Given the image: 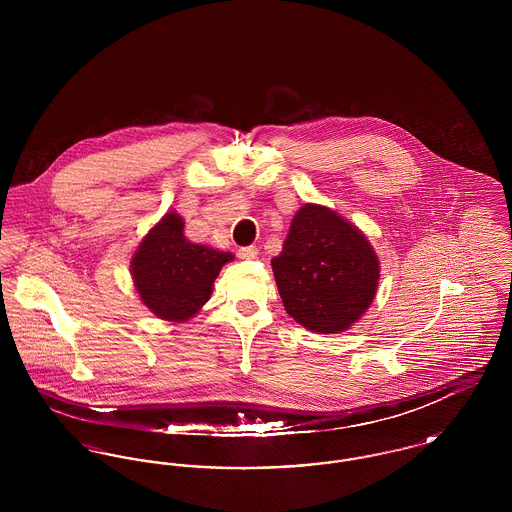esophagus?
<instances>
[{"label": "esophagus", "instance_id": "1", "mask_svg": "<svg viewBox=\"0 0 512 512\" xmlns=\"http://www.w3.org/2000/svg\"><path fill=\"white\" fill-rule=\"evenodd\" d=\"M257 255H259L257 245H245V247L238 249V257H240V259H255Z\"/></svg>", "mask_w": 512, "mask_h": 512}]
</instances>
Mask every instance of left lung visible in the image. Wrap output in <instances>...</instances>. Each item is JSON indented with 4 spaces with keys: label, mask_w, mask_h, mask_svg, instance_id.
Listing matches in <instances>:
<instances>
[{
    "label": "left lung",
    "mask_w": 512,
    "mask_h": 512,
    "mask_svg": "<svg viewBox=\"0 0 512 512\" xmlns=\"http://www.w3.org/2000/svg\"><path fill=\"white\" fill-rule=\"evenodd\" d=\"M272 272L293 320L336 334L372 303L380 265L361 230L328 207L307 203L293 217Z\"/></svg>",
    "instance_id": "left-lung-1"
}]
</instances>
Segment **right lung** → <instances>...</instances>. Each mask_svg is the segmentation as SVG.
Returning a JSON list of instances; mask_svg holds the SVG:
<instances>
[{
    "mask_svg": "<svg viewBox=\"0 0 512 512\" xmlns=\"http://www.w3.org/2000/svg\"><path fill=\"white\" fill-rule=\"evenodd\" d=\"M232 253L192 244L184 222L169 213L147 234L132 259V276L142 301L159 318L182 322L209 301L213 282Z\"/></svg>",
    "mask_w": 512,
    "mask_h": 512,
    "instance_id": "obj_1",
    "label": "right lung"
}]
</instances>
